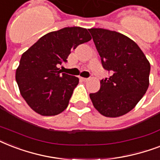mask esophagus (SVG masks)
Segmentation results:
<instances>
[{"label":"esophagus","instance_id":"obj_1","mask_svg":"<svg viewBox=\"0 0 160 160\" xmlns=\"http://www.w3.org/2000/svg\"><path fill=\"white\" fill-rule=\"evenodd\" d=\"M80 80H82V81H88V80H89V79H88V78H84V77H80Z\"/></svg>","mask_w":160,"mask_h":160}]
</instances>
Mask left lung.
Masks as SVG:
<instances>
[{"instance_id": "left-lung-1", "label": "left lung", "mask_w": 160, "mask_h": 160, "mask_svg": "<svg viewBox=\"0 0 160 160\" xmlns=\"http://www.w3.org/2000/svg\"><path fill=\"white\" fill-rule=\"evenodd\" d=\"M104 69L111 75L100 80V90L90 94L93 105L106 117H119L135 107L149 85L150 64L134 41L102 28L89 29Z\"/></svg>"}]
</instances>
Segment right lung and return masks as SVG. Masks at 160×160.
<instances>
[{"label": "right lung", "mask_w": 160, "mask_h": 160, "mask_svg": "<svg viewBox=\"0 0 160 160\" xmlns=\"http://www.w3.org/2000/svg\"><path fill=\"white\" fill-rule=\"evenodd\" d=\"M91 36L82 27H65L39 39L21 55L16 80L21 96L34 111L56 115L69 105L79 78L62 73L70 51L88 42Z\"/></svg>", "instance_id": "obj_1"}]
</instances>
